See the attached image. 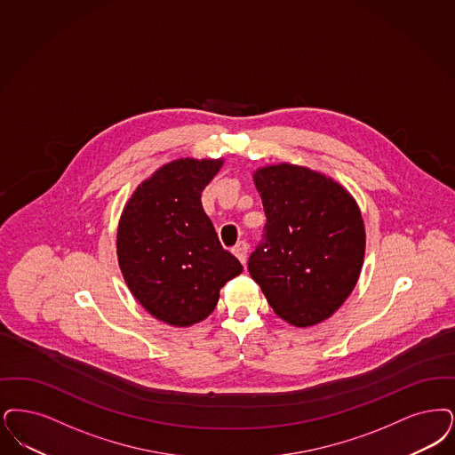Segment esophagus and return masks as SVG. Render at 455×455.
Returning a JSON list of instances; mask_svg holds the SVG:
<instances>
[{
	"mask_svg": "<svg viewBox=\"0 0 455 455\" xmlns=\"http://www.w3.org/2000/svg\"><path fill=\"white\" fill-rule=\"evenodd\" d=\"M234 254L238 257V260L242 262V264H245L247 262V254H249V243L247 242H238L235 247H234Z\"/></svg>",
	"mask_w": 455,
	"mask_h": 455,
	"instance_id": "34e87169",
	"label": "esophagus"
}]
</instances>
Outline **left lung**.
I'll use <instances>...</instances> for the list:
<instances>
[{
    "instance_id": "1",
    "label": "left lung",
    "mask_w": 455,
    "mask_h": 455,
    "mask_svg": "<svg viewBox=\"0 0 455 455\" xmlns=\"http://www.w3.org/2000/svg\"><path fill=\"white\" fill-rule=\"evenodd\" d=\"M266 213L249 273L277 316L311 327L331 316L357 284L365 232L357 203L339 182L308 167L257 169Z\"/></svg>"
}]
</instances>
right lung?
<instances>
[{
	"label": "right lung",
	"instance_id": "add662e5",
	"mask_svg": "<svg viewBox=\"0 0 455 455\" xmlns=\"http://www.w3.org/2000/svg\"><path fill=\"white\" fill-rule=\"evenodd\" d=\"M221 164H165L137 188L120 219L116 254L128 288L152 316L174 327L204 320L223 284L243 271L201 204Z\"/></svg>",
	"mask_w": 455,
	"mask_h": 455
}]
</instances>
